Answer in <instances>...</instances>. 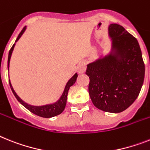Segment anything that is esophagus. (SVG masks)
Wrapping results in <instances>:
<instances>
[{"mask_svg": "<svg viewBox=\"0 0 150 150\" xmlns=\"http://www.w3.org/2000/svg\"><path fill=\"white\" fill-rule=\"evenodd\" d=\"M86 69V65H85V62H81L78 65L77 70L79 73H84Z\"/></svg>", "mask_w": 150, "mask_h": 150, "instance_id": "1", "label": "esophagus"}]
</instances>
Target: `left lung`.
Listing matches in <instances>:
<instances>
[{"label":"left lung","mask_w":150,"mask_h":150,"mask_svg":"<svg viewBox=\"0 0 150 150\" xmlns=\"http://www.w3.org/2000/svg\"><path fill=\"white\" fill-rule=\"evenodd\" d=\"M112 51L108 56L87 65L90 79L88 92L97 108L120 113L137 98L143 86L145 65L137 39L122 26L108 28Z\"/></svg>","instance_id":"1"}]
</instances>
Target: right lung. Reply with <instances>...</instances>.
I'll return each instance as SVG.
<instances>
[{
	"mask_svg": "<svg viewBox=\"0 0 150 150\" xmlns=\"http://www.w3.org/2000/svg\"><path fill=\"white\" fill-rule=\"evenodd\" d=\"M26 30V26H24L23 30H21V32L20 33L18 37L16 40V42L19 39L21 38V36H22L23 32ZM15 44H13V46L11 47V49L10 50V52H9V55H8V61H7V68L9 69V64H10V60H11V54H12V52L13 50V48H14ZM78 77V74L75 73L74 76L71 78L70 80L67 82L66 84V86L65 88V90L63 91V94L61 96L60 99L58 100L57 102L54 103L52 104H48V105H44V106H32V105H30V104H26L25 103L22 99H21L19 98V96L16 94V92L13 90V87L11 85V83L10 82V80H9V83H10V86H11V88L12 90V92L13 93L14 96L16 97V98L17 99L19 102L22 104L23 106H24L26 109H28L30 112H32L33 114H36L37 116H40V117H42L45 118H50L52 117H55V116H57L59 114H62L63 112L64 109L65 108V105H66V100H67V95L68 93H69V90L70 88V87L72 86L75 82L76 81V79H77Z\"/></svg>",
	"mask_w": 150,
	"mask_h": 150,
	"instance_id": "1",
	"label": "right lung"
}]
</instances>
